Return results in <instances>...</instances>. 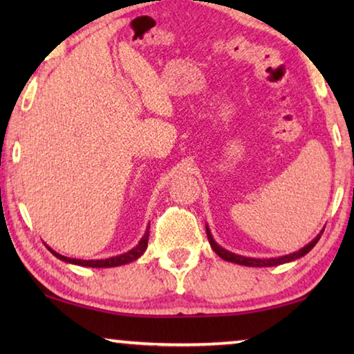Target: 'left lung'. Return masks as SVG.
<instances>
[{
	"label": "left lung",
	"instance_id": "1",
	"mask_svg": "<svg viewBox=\"0 0 354 354\" xmlns=\"http://www.w3.org/2000/svg\"><path fill=\"white\" fill-rule=\"evenodd\" d=\"M206 234H207V241H209V243H211L212 250L221 257V259H225L227 262H234V263H239V266H245V267H274V266H281V263L299 259V257L308 254L309 251L315 247V243L319 242V239L323 234V231L314 239L313 242H309L306 247H303L301 250L295 251V253H290V254H286V256H281V257H270V259H256V257H245V256H241V254L231 253V251L221 248L220 245L214 241V237H212L211 231H209L207 226H206Z\"/></svg>",
	"mask_w": 354,
	"mask_h": 354
}]
</instances>
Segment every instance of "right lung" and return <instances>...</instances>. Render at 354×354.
<instances>
[{
  "label": "right lung",
  "mask_w": 354,
  "mask_h": 354,
  "mask_svg": "<svg viewBox=\"0 0 354 354\" xmlns=\"http://www.w3.org/2000/svg\"><path fill=\"white\" fill-rule=\"evenodd\" d=\"M148 237H149V226L147 227L145 234L140 239V242L136 245L133 250L127 251V253L123 254H118V256H113V257H107V259H97V261H82V259H73V257H67V256H62L56 253L55 250H51L50 247H46L48 250L51 251L53 254H55L57 259H61L64 262H68V263H75V266H81V267H95V268H109V267H118V266H124V263H129L136 259H139V257L145 253V250L148 247Z\"/></svg>",
  "instance_id": "right-lung-1"
}]
</instances>
